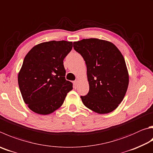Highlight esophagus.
<instances>
[{
  "mask_svg": "<svg viewBox=\"0 0 153 153\" xmlns=\"http://www.w3.org/2000/svg\"><path fill=\"white\" fill-rule=\"evenodd\" d=\"M78 82H79L78 79L75 80V81L74 82V88H77V85H78Z\"/></svg>",
  "mask_w": 153,
  "mask_h": 153,
  "instance_id": "esophagus-1",
  "label": "esophagus"
}]
</instances>
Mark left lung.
<instances>
[{
	"instance_id": "8db88e82",
	"label": "left lung",
	"mask_w": 153,
	"mask_h": 153,
	"mask_svg": "<svg viewBox=\"0 0 153 153\" xmlns=\"http://www.w3.org/2000/svg\"><path fill=\"white\" fill-rule=\"evenodd\" d=\"M74 48L87 67L90 90L81 96L83 104L100 114L112 112L123 100L129 83L123 54L112 43L95 38L74 42Z\"/></svg>"
}]
</instances>
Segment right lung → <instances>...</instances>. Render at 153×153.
I'll return each instance as SVG.
<instances>
[{"label":"right lung","instance_id":"obj_1","mask_svg":"<svg viewBox=\"0 0 153 153\" xmlns=\"http://www.w3.org/2000/svg\"><path fill=\"white\" fill-rule=\"evenodd\" d=\"M72 42L51 41L38 44L25 57L18 75L25 103L39 114H49L62 106L73 89L65 79L63 59L71 51Z\"/></svg>","mask_w":153,"mask_h":153}]
</instances>
